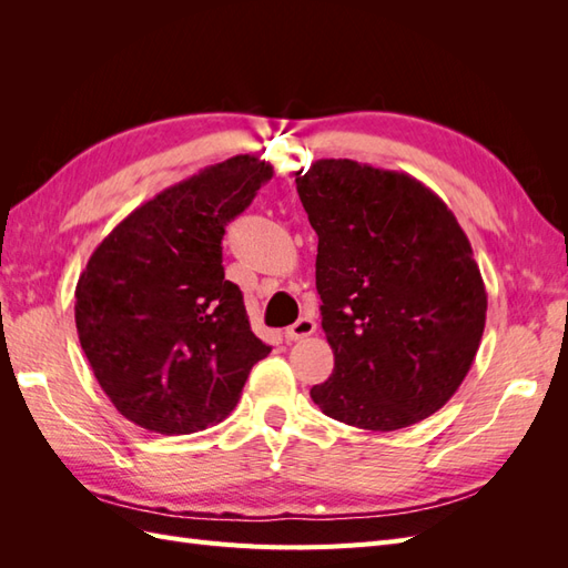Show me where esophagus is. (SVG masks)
Wrapping results in <instances>:
<instances>
[{
    "label": "esophagus",
    "instance_id": "obj_1",
    "mask_svg": "<svg viewBox=\"0 0 568 568\" xmlns=\"http://www.w3.org/2000/svg\"><path fill=\"white\" fill-rule=\"evenodd\" d=\"M315 329H317V324H315L313 317H301L296 324L286 326L284 336H286L288 341H303V338H307L311 334H315Z\"/></svg>",
    "mask_w": 568,
    "mask_h": 568
}]
</instances>
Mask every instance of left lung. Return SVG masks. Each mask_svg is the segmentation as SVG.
I'll return each mask as SVG.
<instances>
[{
	"label": "left lung",
	"instance_id": "1",
	"mask_svg": "<svg viewBox=\"0 0 568 568\" xmlns=\"http://www.w3.org/2000/svg\"><path fill=\"white\" fill-rule=\"evenodd\" d=\"M317 232L315 284L334 372L311 388L326 417L365 432L432 417L471 369L488 296L457 217L395 170L322 159L296 173Z\"/></svg>",
	"mask_w": 568,
	"mask_h": 568
}]
</instances>
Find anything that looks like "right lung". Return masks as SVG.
Listing matches in <instances>:
<instances>
[{"mask_svg":"<svg viewBox=\"0 0 568 568\" xmlns=\"http://www.w3.org/2000/svg\"><path fill=\"white\" fill-rule=\"evenodd\" d=\"M270 178V163L244 153L163 189L80 274V346L115 409L146 432L194 434L225 419L272 351L222 267L227 222Z\"/></svg>","mask_w":568,"mask_h":568,"instance_id":"add662e5","label":"right lung"}]
</instances>
